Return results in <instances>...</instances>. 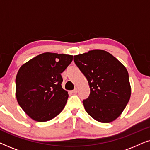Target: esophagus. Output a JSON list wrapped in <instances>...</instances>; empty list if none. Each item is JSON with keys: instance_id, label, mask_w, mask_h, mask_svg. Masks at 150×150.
Masks as SVG:
<instances>
[{"instance_id": "esophagus-1", "label": "esophagus", "mask_w": 150, "mask_h": 150, "mask_svg": "<svg viewBox=\"0 0 150 150\" xmlns=\"http://www.w3.org/2000/svg\"><path fill=\"white\" fill-rule=\"evenodd\" d=\"M78 92V89H76H76H74L73 90V91H71V93H76Z\"/></svg>"}]
</instances>
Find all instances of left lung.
<instances>
[{
    "instance_id": "obj_1",
    "label": "left lung",
    "mask_w": 150,
    "mask_h": 150,
    "mask_svg": "<svg viewBox=\"0 0 150 150\" xmlns=\"http://www.w3.org/2000/svg\"><path fill=\"white\" fill-rule=\"evenodd\" d=\"M74 61L89 83L90 95L83 101L87 113L102 123L116 120L130 98L131 87L126 67L102 50L76 55Z\"/></svg>"
}]
</instances>
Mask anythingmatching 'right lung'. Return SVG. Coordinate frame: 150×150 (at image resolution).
I'll return each mask as SVG.
<instances>
[{
	"label": "right lung",
	"mask_w": 150,
	"mask_h": 150,
	"mask_svg": "<svg viewBox=\"0 0 150 150\" xmlns=\"http://www.w3.org/2000/svg\"><path fill=\"white\" fill-rule=\"evenodd\" d=\"M72 59V55L45 52L20 67L16 79V98L33 120H51L64 108L68 93L61 87V74Z\"/></svg>",
	"instance_id": "right-lung-1"
}]
</instances>
